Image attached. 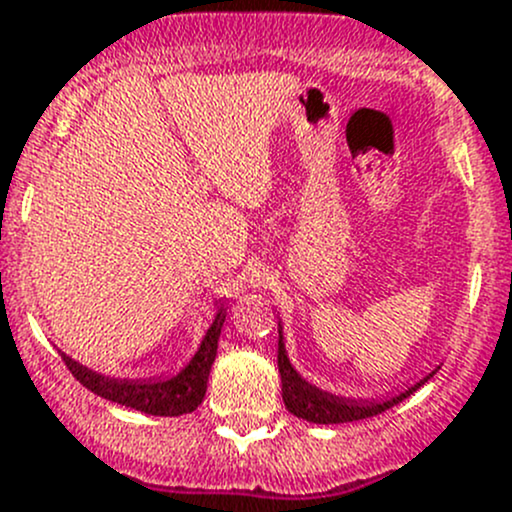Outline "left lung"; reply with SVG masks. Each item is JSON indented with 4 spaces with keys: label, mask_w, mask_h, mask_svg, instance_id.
Returning <instances> with one entry per match:
<instances>
[{
    "label": "left lung",
    "mask_w": 512,
    "mask_h": 512,
    "mask_svg": "<svg viewBox=\"0 0 512 512\" xmlns=\"http://www.w3.org/2000/svg\"><path fill=\"white\" fill-rule=\"evenodd\" d=\"M277 366H280L282 376V401H285L289 414L304 421L312 423H349V421H361V418H371L384 414L386 409L396 406L399 401L409 399L416 389H421V384H426L436 371L421 379L411 389L401 391L399 396H391L386 401H354V399H342V396H332L327 391H319L317 386L307 384L297 371L289 364L285 344H282L280 334V347H277Z\"/></svg>",
    "instance_id": "obj_1"
}]
</instances>
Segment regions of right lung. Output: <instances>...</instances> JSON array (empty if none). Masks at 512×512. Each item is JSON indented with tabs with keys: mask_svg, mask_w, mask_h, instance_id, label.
I'll use <instances>...</instances> for the list:
<instances>
[{
	"mask_svg": "<svg viewBox=\"0 0 512 512\" xmlns=\"http://www.w3.org/2000/svg\"><path fill=\"white\" fill-rule=\"evenodd\" d=\"M223 322L225 309L220 307L218 317L210 324L208 334H205L203 344H200V349L190 359V364L168 381L108 379V376H101L81 366L79 361L69 359L66 354H61V359H64L66 369L76 376V381L84 384L89 391H94L96 396H101V399H108L121 406H131V409L151 416H183L198 409L200 401L205 399L210 366H213L215 354H218V339Z\"/></svg>",
	"mask_w": 512,
	"mask_h": 512,
	"instance_id": "obj_1",
	"label": "right lung"
}]
</instances>
